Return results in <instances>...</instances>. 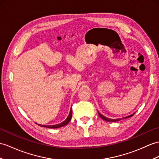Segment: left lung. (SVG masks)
Returning <instances> with one entry per match:
<instances>
[{
	"instance_id": "8db88e82",
	"label": "left lung",
	"mask_w": 159,
	"mask_h": 159,
	"mask_svg": "<svg viewBox=\"0 0 159 159\" xmlns=\"http://www.w3.org/2000/svg\"><path fill=\"white\" fill-rule=\"evenodd\" d=\"M98 115L100 116V117H101V119H102L103 120H104V121H108V122H115V121H119V120H121V119H127V118H129V117H132V116L135 114V113H134L131 114V115H129V116H127V117H123V118H119V119H109V118H107V117H104V115H102V114H100L98 111Z\"/></svg>"
}]
</instances>
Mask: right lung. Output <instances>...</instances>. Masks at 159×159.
Returning <instances> with one entry per match:
<instances>
[{"mask_svg":"<svg viewBox=\"0 0 159 159\" xmlns=\"http://www.w3.org/2000/svg\"><path fill=\"white\" fill-rule=\"evenodd\" d=\"M71 117H72V111H71V109L67 118L65 119L64 121L59 123V124H56V125H40L39 124V125L44 127H48V128H59V127H63L65 125H66L67 123H69V122L71 121Z\"/></svg>","mask_w":159,"mask_h":159,"instance_id":"1","label":"right lung"}]
</instances>
